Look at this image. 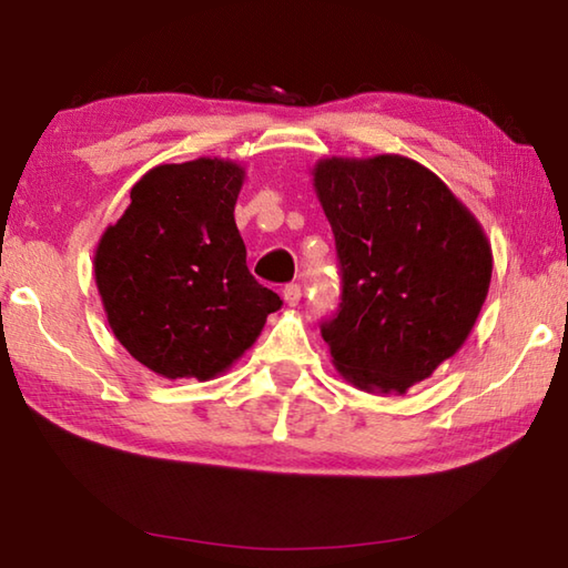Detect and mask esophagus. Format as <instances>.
<instances>
[{
    "mask_svg": "<svg viewBox=\"0 0 568 568\" xmlns=\"http://www.w3.org/2000/svg\"><path fill=\"white\" fill-rule=\"evenodd\" d=\"M301 297H303V291H301V285H285L283 287V301H285V305H297L301 303Z\"/></svg>",
    "mask_w": 568,
    "mask_h": 568,
    "instance_id": "34e87169",
    "label": "esophagus"
}]
</instances>
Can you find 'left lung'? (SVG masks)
I'll return each mask as SVG.
<instances>
[{
	"mask_svg": "<svg viewBox=\"0 0 568 568\" xmlns=\"http://www.w3.org/2000/svg\"><path fill=\"white\" fill-rule=\"evenodd\" d=\"M313 187L335 235L343 303L323 323L335 371L403 396L454 358L491 285V243L436 172L403 155L323 158Z\"/></svg>",
	"mask_w": 568,
	"mask_h": 568,
	"instance_id": "obj_1",
	"label": "left lung"
}]
</instances>
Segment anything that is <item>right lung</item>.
Segmentation results:
<instances>
[{"mask_svg": "<svg viewBox=\"0 0 568 568\" xmlns=\"http://www.w3.org/2000/svg\"><path fill=\"white\" fill-rule=\"evenodd\" d=\"M243 182L245 168L225 158L152 168L94 247L114 338L168 381L223 376L283 305L247 271L235 225Z\"/></svg>", "mask_w": 568, "mask_h": 568, "instance_id": "add662e5", "label": "right lung"}]
</instances>
